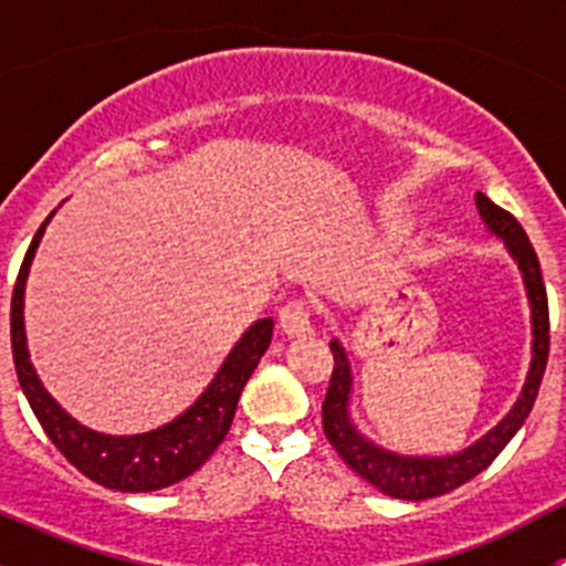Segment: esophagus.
<instances>
[{"instance_id": "1", "label": "esophagus", "mask_w": 566, "mask_h": 566, "mask_svg": "<svg viewBox=\"0 0 566 566\" xmlns=\"http://www.w3.org/2000/svg\"><path fill=\"white\" fill-rule=\"evenodd\" d=\"M279 325L287 336H304L306 331L312 328L310 325V306L304 301H290L287 306H282L279 312Z\"/></svg>"}]
</instances>
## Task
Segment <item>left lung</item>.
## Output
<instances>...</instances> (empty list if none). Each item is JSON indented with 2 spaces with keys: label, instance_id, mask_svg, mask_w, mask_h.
<instances>
[{
  "label": "left lung",
  "instance_id": "obj_1",
  "mask_svg": "<svg viewBox=\"0 0 566 566\" xmlns=\"http://www.w3.org/2000/svg\"><path fill=\"white\" fill-rule=\"evenodd\" d=\"M476 208L482 216L484 227L490 235L501 238L506 243V251L512 260L521 268L523 284H526L528 306H531V367L526 375V386H523L521 397H517L515 408L493 427L484 438L462 449L458 454H447V458H408V454L389 452V449L378 447L369 438H364L356 430L350 419V389L353 375L347 353L339 342H331V353H334V373H331L328 391H325L323 402V430L331 447L336 449L342 460L353 468L361 479H367L373 488H378L384 495L402 501H424L436 499V495L449 493V490L460 488L468 479L482 473L501 454V449L512 441L523 421L528 419L531 408H534L536 391H539L542 375L547 367V350H551V319H547V293L545 282H542L539 260L531 247L526 230L521 221L510 213V210L499 208L490 202L482 191H476Z\"/></svg>",
  "mask_w": 566,
  "mask_h": 566
}]
</instances>
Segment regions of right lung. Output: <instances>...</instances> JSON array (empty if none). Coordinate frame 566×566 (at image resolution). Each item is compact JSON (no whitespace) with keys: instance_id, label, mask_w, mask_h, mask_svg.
Returning <instances> with one entry per match:
<instances>
[{"instance_id":"add662e5","label":"right lung","mask_w":566,"mask_h":566,"mask_svg":"<svg viewBox=\"0 0 566 566\" xmlns=\"http://www.w3.org/2000/svg\"><path fill=\"white\" fill-rule=\"evenodd\" d=\"M51 216L40 224L30 249H27L13 287V304H10V342H13V364L21 391L51 443L87 479L108 490H119V493H153V490L169 488V484L191 476L227 438L243 386L260 364L262 353L271 345L273 319L262 317L249 325V331L235 342L208 389L169 424L139 432V436H104V432L90 430V427L78 424L71 413H65L60 402L43 389L30 361V350H27L24 287L32 256H35Z\"/></svg>"}]
</instances>
